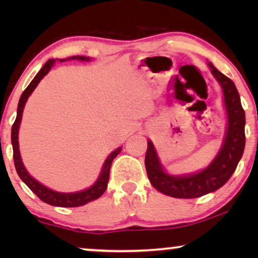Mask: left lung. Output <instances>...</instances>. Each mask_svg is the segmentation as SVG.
<instances>
[{
	"label": "left lung",
	"instance_id": "left-lung-1",
	"mask_svg": "<svg viewBox=\"0 0 258 258\" xmlns=\"http://www.w3.org/2000/svg\"><path fill=\"white\" fill-rule=\"evenodd\" d=\"M213 75L221 83L228 114V130L220 153L209 167L199 174L174 177L162 169L156 150L148 141L146 169L150 183L158 191L176 199H195L220 189L234 174L245 147V114L235 83L209 63Z\"/></svg>",
	"mask_w": 258,
	"mask_h": 258
}]
</instances>
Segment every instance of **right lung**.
I'll return each instance as SVG.
<instances>
[{
  "label": "right lung",
  "instance_id": "add662e5",
  "mask_svg": "<svg viewBox=\"0 0 258 258\" xmlns=\"http://www.w3.org/2000/svg\"><path fill=\"white\" fill-rule=\"evenodd\" d=\"M74 58H79L82 59V61H88V57L86 56H77ZM63 59H61V62ZM55 59H48L45 62V64L42 67L40 72L37 73V75L34 77V80L31 81L29 86L26 88V90L23 91L22 95H21V98L19 101V107H17V116L15 122H14L13 128H12V143H13V157H14V163H15V168L17 174H19L20 178L26 183V184L29 186V189L33 191L35 195H36L38 199L41 201H43L44 203L50 204V206H55V207H64V208H70V207H79V206H83V204H87L90 201H94L98 199L103 195V192L105 191L108 185V181H109V172H110V167H111V162L114 161V158L117 156L121 151L122 148H118L115 151L109 155L107 160L104 162L103 169H102V174L100 176V178L97 179V182L91 186V188L84 190V191H80V192H74V194H63V192H57L54 191V190L48 189L47 186L42 185L41 183H38L36 179H34L31 176L28 174L26 168L21 161V156H20V150H19V128H20V123H21V118H22V112H23V108L24 104L28 100V97L30 96V94L33 93L35 88L38 84V82L43 79V77L47 75L49 70L51 69L52 64H54Z\"/></svg>",
  "mask_w": 258,
  "mask_h": 258
}]
</instances>
